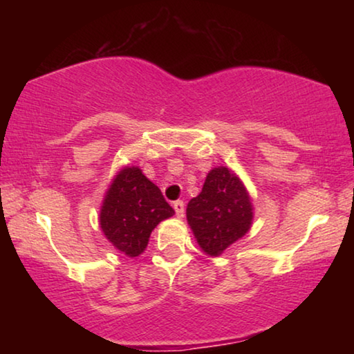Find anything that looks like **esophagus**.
<instances>
[{
    "instance_id": "esophagus-1",
    "label": "esophagus",
    "mask_w": 354,
    "mask_h": 354,
    "mask_svg": "<svg viewBox=\"0 0 354 354\" xmlns=\"http://www.w3.org/2000/svg\"><path fill=\"white\" fill-rule=\"evenodd\" d=\"M173 209H175L178 218H183L184 217L185 209H184V203L183 201H175V203H173Z\"/></svg>"
}]
</instances>
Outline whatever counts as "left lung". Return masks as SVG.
I'll use <instances>...</instances> for the list:
<instances>
[{
	"label": "left lung",
	"mask_w": 354,
	"mask_h": 354,
	"mask_svg": "<svg viewBox=\"0 0 354 354\" xmlns=\"http://www.w3.org/2000/svg\"><path fill=\"white\" fill-rule=\"evenodd\" d=\"M253 209L237 173L227 167H215L207 173L200 195L189 201L185 214L200 248L217 257L250 231Z\"/></svg>",
	"instance_id": "1"
}]
</instances>
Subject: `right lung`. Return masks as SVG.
<instances>
[{
  "label": "right lung",
  "instance_id": "obj_1",
  "mask_svg": "<svg viewBox=\"0 0 354 354\" xmlns=\"http://www.w3.org/2000/svg\"><path fill=\"white\" fill-rule=\"evenodd\" d=\"M175 214L162 192L139 167H123L106 190L100 227L120 253L137 257L145 251L151 231Z\"/></svg>",
  "mask_w": 354,
  "mask_h": 354
}]
</instances>
